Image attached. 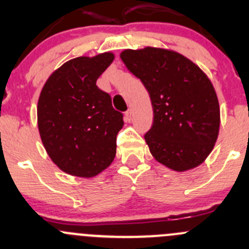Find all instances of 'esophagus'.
Instances as JSON below:
<instances>
[{"instance_id": "34e87169", "label": "esophagus", "mask_w": 249, "mask_h": 249, "mask_svg": "<svg viewBox=\"0 0 249 249\" xmlns=\"http://www.w3.org/2000/svg\"><path fill=\"white\" fill-rule=\"evenodd\" d=\"M131 114H132L131 109H129L127 112H125V122H130V120H131Z\"/></svg>"}]
</instances>
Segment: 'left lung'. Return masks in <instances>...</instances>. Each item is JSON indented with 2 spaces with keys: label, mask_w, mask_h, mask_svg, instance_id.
<instances>
[{
  "label": "left lung",
  "mask_w": 249,
  "mask_h": 249,
  "mask_svg": "<svg viewBox=\"0 0 249 249\" xmlns=\"http://www.w3.org/2000/svg\"><path fill=\"white\" fill-rule=\"evenodd\" d=\"M120 59L149 92L154 120L144 140L153 158L177 172L201 165L220 126L217 92L207 74L166 48L125 49Z\"/></svg>",
  "instance_id": "left-lung-1"
}]
</instances>
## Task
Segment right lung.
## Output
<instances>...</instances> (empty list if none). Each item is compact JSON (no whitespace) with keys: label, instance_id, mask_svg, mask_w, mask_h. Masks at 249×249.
Segmentation results:
<instances>
[{"label":"right lung","instance_id":"add662e5","mask_svg":"<svg viewBox=\"0 0 249 249\" xmlns=\"http://www.w3.org/2000/svg\"><path fill=\"white\" fill-rule=\"evenodd\" d=\"M113 60L110 52L69 60L48 77L41 90L39 136L52 161L67 175L95 177L115 158L123 114L96 85Z\"/></svg>","mask_w":249,"mask_h":249}]
</instances>
